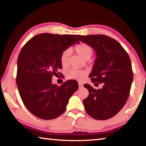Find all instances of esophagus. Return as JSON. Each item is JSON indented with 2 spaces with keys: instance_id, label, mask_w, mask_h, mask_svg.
Returning a JSON list of instances; mask_svg holds the SVG:
<instances>
[{
  "instance_id": "esophagus-1",
  "label": "esophagus",
  "mask_w": 146,
  "mask_h": 146,
  "mask_svg": "<svg viewBox=\"0 0 146 146\" xmlns=\"http://www.w3.org/2000/svg\"><path fill=\"white\" fill-rule=\"evenodd\" d=\"M78 86H79V87H82V86H83V84H82V83H81V82H78Z\"/></svg>"
}]
</instances>
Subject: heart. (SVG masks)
<instances>
[{"label": "heart", "mask_w": 146, "mask_h": 146, "mask_svg": "<svg viewBox=\"0 0 146 146\" xmlns=\"http://www.w3.org/2000/svg\"><path fill=\"white\" fill-rule=\"evenodd\" d=\"M75 50L76 53L80 56L81 58L85 60H88L91 55H93V49L91 47L86 44H80L75 46ZM70 56V49H66L60 55V62L63 66H66L68 64L69 58ZM86 73L82 70H77L75 68H71L67 71L66 75L67 77L70 79L75 80H82L84 77Z\"/></svg>", "instance_id": "b5f03b06"}]
</instances>
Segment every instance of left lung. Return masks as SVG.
Returning <instances> with one entry per match:
<instances>
[{
    "mask_svg": "<svg viewBox=\"0 0 146 146\" xmlns=\"http://www.w3.org/2000/svg\"><path fill=\"white\" fill-rule=\"evenodd\" d=\"M77 37L95 51L97 58L89 76L93 83L103 84L98 90L84 85L89 91L83 101L86 111L95 119H109L120 111L129 97L133 78L131 62L120 43L110 36L91 35Z\"/></svg>",
    "mask_w": 146,
    "mask_h": 146,
    "instance_id": "1",
    "label": "left lung"
}]
</instances>
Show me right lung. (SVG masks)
<instances>
[{"label": "right lung", "instance_id": "right-lung-1", "mask_svg": "<svg viewBox=\"0 0 146 146\" xmlns=\"http://www.w3.org/2000/svg\"><path fill=\"white\" fill-rule=\"evenodd\" d=\"M78 39L73 35L41 33L22 48L17 60L16 82L24 106L43 120L57 118L65 111L78 82L69 80L60 86L51 83L62 68L60 55Z\"/></svg>", "mask_w": 146, "mask_h": 146}]
</instances>
